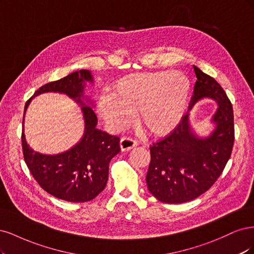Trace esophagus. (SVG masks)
Returning a JSON list of instances; mask_svg holds the SVG:
<instances>
[{"label": "esophagus", "instance_id": "1", "mask_svg": "<svg viewBox=\"0 0 254 254\" xmlns=\"http://www.w3.org/2000/svg\"><path fill=\"white\" fill-rule=\"evenodd\" d=\"M138 144L137 140L133 139L132 137H122L120 140V146L122 151H128L130 149L135 148V146Z\"/></svg>", "mask_w": 254, "mask_h": 254}]
</instances>
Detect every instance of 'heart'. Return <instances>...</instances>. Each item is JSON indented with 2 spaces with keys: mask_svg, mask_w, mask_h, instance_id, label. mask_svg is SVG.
I'll return each mask as SVG.
<instances>
[{
  "mask_svg": "<svg viewBox=\"0 0 254 254\" xmlns=\"http://www.w3.org/2000/svg\"><path fill=\"white\" fill-rule=\"evenodd\" d=\"M190 96V82L179 71L136 73L120 79L99 103L100 115L115 127L137 112L140 125L155 135L169 133L181 122Z\"/></svg>",
  "mask_w": 254,
  "mask_h": 254,
  "instance_id": "obj_1",
  "label": "heart"
}]
</instances>
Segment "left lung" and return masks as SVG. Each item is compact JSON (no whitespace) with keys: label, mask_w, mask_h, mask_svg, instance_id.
Here are the masks:
<instances>
[{"label":"left lung","mask_w":254,"mask_h":254,"mask_svg":"<svg viewBox=\"0 0 254 254\" xmlns=\"http://www.w3.org/2000/svg\"><path fill=\"white\" fill-rule=\"evenodd\" d=\"M193 67L197 80L189 111L202 98L215 100L218 108L212 117L215 128L208 137L195 135L188 112L169 135L150 146L146 185L166 203L190 201L208 191L223 173L233 148L232 104L214 78Z\"/></svg>","instance_id":"1"}]
</instances>
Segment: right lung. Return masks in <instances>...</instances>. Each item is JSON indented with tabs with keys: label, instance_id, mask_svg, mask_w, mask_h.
<instances>
[{
	"label": "right lung",
	"instance_id": "add662e5",
	"mask_svg": "<svg viewBox=\"0 0 254 254\" xmlns=\"http://www.w3.org/2000/svg\"><path fill=\"white\" fill-rule=\"evenodd\" d=\"M85 82H93L91 71H73L41 86L27 100L24 109L25 115L32 98L48 92L65 94L82 105L84 135L70 150L57 155L40 154L29 148L24 129L21 137L24 160L40 187L55 197L70 202L92 200L104 190L109 179L110 161L120 152V138L98 129L96 114L81 100L84 97Z\"/></svg>",
	"mask_w": 254,
	"mask_h": 254
}]
</instances>
